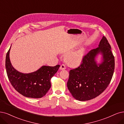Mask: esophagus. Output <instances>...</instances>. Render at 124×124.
<instances>
[{
    "mask_svg": "<svg viewBox=\"0 0 124 124\" xmlns=\"http://www.w3.org/2000/svg\"><path fill=\"white\" fill-rule=\"evenodd\" d=\"M66 68V65L64 64H62L60 67V70H65Z\"/></svg>",
    "mask_w": 124,
    "mask_h": 124,
    "instance_id": "esophagus-1",
    "label": "esophagus"
}]
</instances>
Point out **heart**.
I'll return each instance as SVG.
<instances>
[{
  "mask_svg": "<svg viewBox=\"0 0 124 124\" xmlns=\"http://www.w3.org/2000/svg\"><path fill=\"white\" fill-rule=\"evenodd\" d=\"M84 50L80 49L76 52L68 54L66 61L68 64L72 66H78L81 63L84 56Z\"/></svg>",
  "mask_w": 124,
  "mask_h": 124,
  "instance_id": "b5f03b06",
  "label": "heart"
}]
</instances>
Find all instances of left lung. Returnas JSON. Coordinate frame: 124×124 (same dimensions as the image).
Masks as SVG:
<instances>
[{"label": "left lung", "instance_id": "obj_1", "mask_svg": "<svg viewBox=\"0 0 124 124\" xmlns=\"http://www.w3.org/2000/svg\"><path fill=\"white\" fill-rule=\"evenodd\" d=\"M111 46L105 37L99 47L91 49L82 59L81 65L70 71L67 85L75 99L85 101L96 98L106 89L112 78L115 62ZM99 53L103 62L97 65L95 60Z\"/></svg>", "mask_w": 124, "mask_h": 124}]
</instances>
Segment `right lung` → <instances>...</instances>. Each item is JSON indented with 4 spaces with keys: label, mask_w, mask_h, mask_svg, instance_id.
<instances>
[{
    "label": "right lung",
    "mask_w": 124,
    "mask_h": 124,
    "mask_svg": "<svg viewBox=\"0 0 124 124\" xmlns=\"http://www.w3.org/2000/svg\"><path fill=\"white\" fill-rule=\"evenodd\" d=\"M10 48L6 55V68L9 81L15 89L24 97L41 98L51 87L50 79L57 72L60 65L43 66L36 71L23 74L14 68L10 60Z\"/></svg>",
    "instance_id": "add662e5"
}]
</instances>
